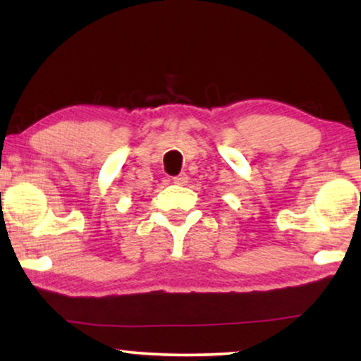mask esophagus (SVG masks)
<instances>
[{"label": "esophagus", "instance_id": "34e87169", "mask_svg": "<svg viewBox=\"0 0 361 361\" xmlns=\"http://www.w3.org/2000/svg\"><path fill=\"white\" fill-rule=\"evenodd\" d=\"M172 180H174V184H177V185H185L187 182H189V176H187L185 172H180V174L176 176Z\"/></svg>", "mask_w": 361, "mask_h": 361}]
</instances>
